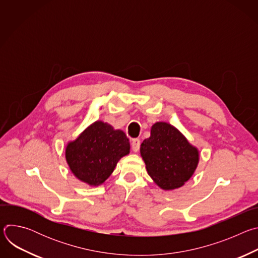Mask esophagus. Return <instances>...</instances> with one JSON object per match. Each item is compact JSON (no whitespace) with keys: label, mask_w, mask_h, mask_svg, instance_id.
I'll return each mask as SVG.
<instances>
[{"label":"esophagus","mask_w":258,"mask_h":258,"mask_svg":"<svg viewBox=\"0 0 258 258\" xmlns=\"http://www.w3.org/2000/svg\"><path fill=\"white\" fill-rule=\"evenodd\" d=\"M140 146H141V141L139 139H134L132 141V149L134 152H138L140 150Z\"/></svg>","instance_id":"34e87169"}]
</instances>
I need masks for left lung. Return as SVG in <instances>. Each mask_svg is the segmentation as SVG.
Here are the masks:
<instances>
[{
    "mask_svg": "<svg viewBox=\"0 0 258 258\" xmlns=\"http://www.w3.org/2000/svg\"><path fill=\"white\" fill-rule=\"evenodd\" d=\"M140 151L148 174L163 190L181 187L199 161L198 150L166 122L152 126L150 138L143 141Z\"/></svg>",
    "mask_w": 258,
    "mask_h": 258,
    "instance_id": "8db88e82",
    "label": "left lung"
}]
</instances>
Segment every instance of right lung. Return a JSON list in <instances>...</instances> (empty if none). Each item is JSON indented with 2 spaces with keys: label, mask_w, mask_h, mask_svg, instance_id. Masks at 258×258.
Segmentation results:
<instances>
[{
  "label": "right lung",
  "mask_w": 258,
  "mask_h": 258,
  "mask_svg": "<svg viewBox=\"0 0 258 258\" xmlns=\"http://www.w3.org/2000/svg\"><path fill=\"white\" fill-rule=\"evenodd\" d=\"M128 153L130 142L122 131L96 121L67 145L65 155L73 174L91 186H98Z\"/></svg>",
  "instance_id": "obj_1"
}]
</instances>
